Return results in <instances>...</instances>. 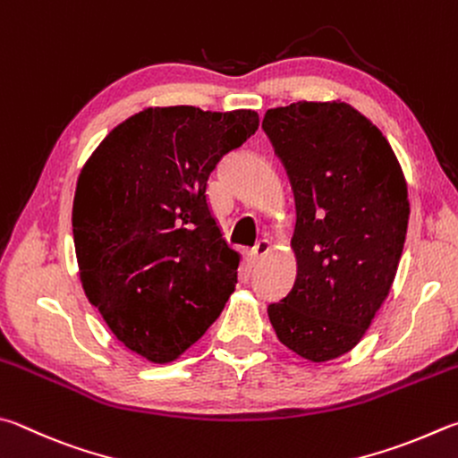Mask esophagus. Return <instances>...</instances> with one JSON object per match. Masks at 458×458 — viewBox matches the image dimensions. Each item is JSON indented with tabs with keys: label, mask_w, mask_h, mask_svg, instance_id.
Listing matches in <instances>:
<instances>
[{
	"label": "esophagus",
	"mask_w": 458,
	"mask_h": 458,
	"mask_svg": "<svg viewBox=\"0 0 458 458\" xmlns=\"http://www.w3.org/2000/svg\"><path fill=\"white\" fill-rule=\"evenodd\" d=\"M268 250H270V242L268 240H258L256 242V246L252 248V260H260V258L264 256V254H268Z\"/></svg>",
	"instance_id": "obj_1"
}]
</instances>
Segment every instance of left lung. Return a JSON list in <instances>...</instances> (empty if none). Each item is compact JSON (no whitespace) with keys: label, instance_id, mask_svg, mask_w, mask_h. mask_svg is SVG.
<instances>
[{"label":"left lung","instance_id":"1","mask_svg":"<svg viewBox=\"0 0 458 458\" xmlns=\"http://www.w3.org/2000/svg\"><path fill=\"white\" fill-rule=\"evenodd\" d=\"M296 202V280L268 318L282 344L327 362L360 343L386 301L409 226V190L382 131L344 102L264 114Z\"/></svg>","mask_w":458,"mask_h":458}]
</instances>
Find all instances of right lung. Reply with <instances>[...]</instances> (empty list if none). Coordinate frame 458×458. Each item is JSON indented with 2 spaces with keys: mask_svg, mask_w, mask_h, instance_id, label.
Instances as JSON below:
<instances>
[{
  "mask_svg": "<svg viewBox=\"0 0 458 458\" xmlns=\"http://www.w3.org/2000/svg\"><path fill=\"white\" fill-rule=\"evenodd\" d=\"M258 122L252 110L146 107L81 168L72 212L81 286L115 338L149 362L186 352L234 293L240 254L206 188Z\"/></svg>",
  "mask_w": 458,
  "mask_h": 458,
  "instance_id": "1",
  "label": "right lung"
}]
</instances>
